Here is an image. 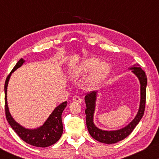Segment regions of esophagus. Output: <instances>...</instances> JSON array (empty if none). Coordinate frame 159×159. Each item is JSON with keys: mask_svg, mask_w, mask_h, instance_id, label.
Segmentation results:
<instances>
[{"mask_svg": "<svg viewBox=\"0 0 159 159\" xmlns=\"http://www.w3.org/2000/svg\"><path fill=\"white\" fill-rule=\"evenodd\" d=\"M73 101L75 102H77V103H82V99L80 96H78V95H76V96L73 98Z\"/></svg>", "mask_w": 159, "mask_h": 159, "instance_id": "obj_1", "label": "esophagus"}]
</instances>
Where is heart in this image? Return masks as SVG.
<instances>
[{
  "mask_svg": "<svg viewBox=\"0 0 159 159\" xmlns=\"http://www.w3.org/2000/svg\"><path fill=\"white\" fill-rule=\"evenodd\" d=\"M92 71L87 80L90 88L97 86L102 80L107 77L110 71V66L106 61H99L97 58H89L84 60L78 68L72 73V77H76Z\"/></svg>",
  "mask_w": 159,
  "mask_h": 159,
  "instance_id": "1",
  "label": "heart"
}]
</instances>
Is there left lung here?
<instances>
[{"label": "left lung", "instance_id": "8db88e82", "mask_svg": "<svg viewBox=\"0 0 159 159\" xmlns=\"http://www.w3.org/2000/svg\"><path fill=\"white\" fill-rule=\"evenodd\" d=\"M129 69H132V71L138 77L140 83V107L138 114L134 119L130 122L129 125L126 126L122 129L114 131H105L98 128L93 122V115L95 112V101H96L97 91H93L88 93L84 97V101L86 103V125L88 127L89 133L92 138L98 142L106 143V144H113L119 141H121L127 138L128 135L131 134L137 125L140 122V119L144 114L145 108V100H146V86H147V77L145 71L140 67L138 66V64L133 65V67H131Z\"/></svg>", "mask_w": 159, "mask_h": 159}]
</instances>
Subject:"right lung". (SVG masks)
<instances>
[{
  "mask_svg": "<svg viewBox=\"0 0 159 159\" xmlns=\"http://www.w3.org/2000/svg\"><path fill=\"white\" fill-rule=\"evenodd\" d=\"M24 62L25 61L21 58L16 63L14 69H12L6 80L4 90H5V111L6 119L12 129L18 134L19 138L25 143L36 147L46 148L51 146V145L55 144L62 135L63 124L61 115L63 111L67 106V102L65 101L58 106L51 113L45 122L41 127L37 128V129H26L17 123L13 119L9 110H8L7 103V87L11 74L19 68L24 64Z\"/></svg>",
  "mask_w": 159,
  "mask_h": 159,
  "instance_id": "right-lung-1",
  "label": "right lung"
}]
</instances>
